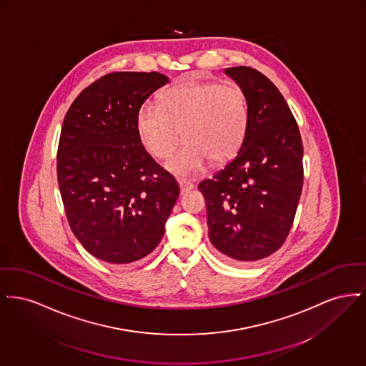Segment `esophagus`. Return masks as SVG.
Segmentation results:
<instances>
[{
	"label": "esophagus",
	"instance_id": "esophagus-1",
	"mask_svg": "<svg viewBox=\"0 0 366 366\" xmlns=\"http://www.w3.org/2000/svg\"><path fill=\"white\" fill-rule=\"evenodd\" d=\"M178 184H179L181 194H187L188 191L194 189V184H192L191 181H187V179H178Z\"/></svg>",
	"mask_w": 366,
	"mask_h": 366
}]
</instances>
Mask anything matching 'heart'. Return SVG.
<instances>
[{
    "label": "heart",
    "mask_w": 366,
    "mask_h": 366,
    "mask_svg": "<svg viewBox=\"0 0 366 366\" xmlns=\"http://www.w3.org/2000/svg\"><path fill=\"white\" fill-rule=\"evenodd\" d=\"M159 107L144 105L137 113V131L144 148L156 159L167 157L181 131L187 142L166 166L178 175H192L213 160L234 157L243 144L249 109L235 81H181L159 94Z\"/></svg>",
    "instance_id": "b5f03b06"
}]
</instances>
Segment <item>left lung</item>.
Masks as SVG:
<instances>
[{
    "label": "left lung",
    "instance_id": "1",
    "mask_svg": "<svg viewBox=\"0 0 366 366\" xmlns=\"http://www.w3.org/2000/svg\"><path fill=\"white\" fill-rule=\"evenodd\" d=\"M225 74L242 86L249 122L237 157L199 184L207 206L209 237L231 262L275 253L290 232L302 189L300 131L285 98L256 69Z\"/></svg>",
    "mask_w": 366,
    "mask_h": 366
}]
</instances>
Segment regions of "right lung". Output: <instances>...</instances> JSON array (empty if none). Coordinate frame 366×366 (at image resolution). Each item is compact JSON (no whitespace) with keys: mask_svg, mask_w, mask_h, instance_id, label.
Wrapping results in <instances>:
<instances>
[{"mask_svg":"<svg viewBox=\"0 0 366 366\" xmlns=\"http://www.w3.org/2000/svg\"><path fill=\"white\" fill-rule=\"evenodd\" d=\"M167 83L156 71L109 73L66 113L56 156L66 217L86 252L110 264L152 253L179 194L137 131L138 110Z\"/></svg>","mask_w":366,"mask_h":366,"instance_id":"add662e5","label":"right lung"}]
</instances>
